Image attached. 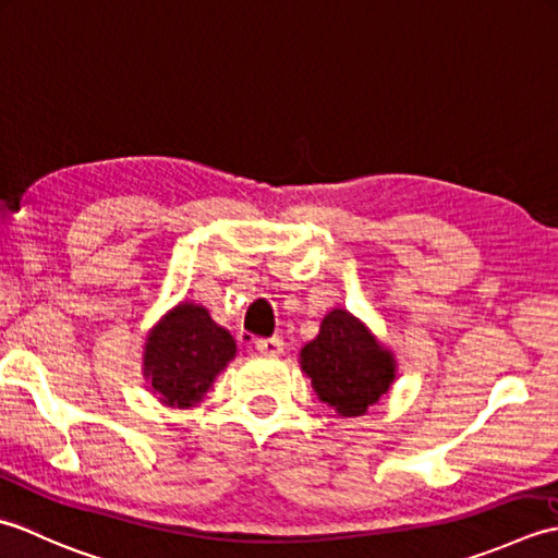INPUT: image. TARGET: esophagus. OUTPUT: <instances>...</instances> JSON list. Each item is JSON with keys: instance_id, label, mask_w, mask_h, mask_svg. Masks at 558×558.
Instances as JSON below:
<instances>
[{"instance_id": "34e87169", "label": "esophagus", "mask_w": 558, "mask_h": 558, "mask_svg": "<svg viewBox=\"0 0 558 558\" xmlns=\"http://www.w3.org/2000/svg\"><path fill=\"white\" fill-rule=\"evenodd\" d=\"M255 349L263 356H279L283 351V339L281 337H263L255 342Z\"/></svg>"}]
</instances>
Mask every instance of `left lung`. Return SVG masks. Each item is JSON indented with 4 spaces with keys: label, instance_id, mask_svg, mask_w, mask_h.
<instances>
[{
    "label": "left lung",
    "instance_id": "8db88e82",
    "mask_svg": "<svg viewBox=\"0 0 558 558\" xmlns=\"http://www.w3.org/2000/svg\"><path fill=\"white\" fill-rule=\"evenodd\" d=\"M301 366L317 397L342 416H361L390 390L395 359L354 315H325L320 335L301 349Z\"/></svg>",
    "mask_w": 558,
    "mask_h": 558
}]
</instances>
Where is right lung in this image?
Listing matches in <instances>:
<instances>
[{"label":"right lung","mask_w":558,"mask_h":558,"mask_svg":"<svg viewBox=\"0 0 558 558\" xmlns=\"http://www.w3.org/2000/svg\"><path fill=\"white\" fill-rule=\"evenodd\" d=\"M233 356V337L202 305L180 303L146 339L144 375L163 404L192 407Z\"/></svg>","instance_id":"right-lung-1"}]
</instances>
